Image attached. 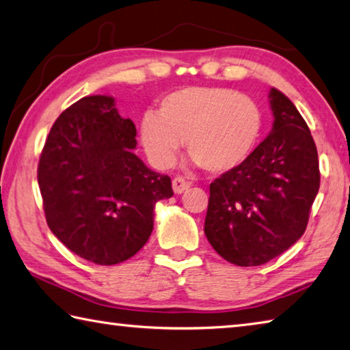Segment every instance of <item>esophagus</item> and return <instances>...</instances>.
<instances>
[{
	"mask_svg": "<svg viewBox=\"0 0 350 350\" xmlns=\"http://www.w3.org/2000/svg\"><path fill=\"white\" fill-rule=\"evenodd\" d=\"M189 185H191V183L187 182L183 177H174L173 179V189L176 194H182L185 189L189 188Z\"/></svg>",
	"mask_w": 350,
	"mask_h": 350,
	"instance_id": "1",
	"label": "esophagus"
}]
</instances>
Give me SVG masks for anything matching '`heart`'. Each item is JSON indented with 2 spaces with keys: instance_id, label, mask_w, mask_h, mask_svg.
Returning a JSON list of instances; mask_svg holds the SVG:
<instances>
[{
  "instance_id": "1",
  "label": "heart",
  "mask_w": 350,
  "mask_h": 350,
  "mask_svg": "<svg viewBox=\"0 0 350 350\" xmlns=\"http://www.w3.org/2000/svg\"><path fill=\"white\" fill-rule=\"evenodd\" d=\"M262 131L258 105L221 87H188L165 96L156 113H145L141 139L156 168L173 163L183 139L188 156L209 174L236 170Z\"/></svg>"
}]
</instances>
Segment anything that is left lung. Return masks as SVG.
Here are the masks:
<instances>
[{
  "mask_svg": "<svg viewBox=\"0 0 350 350\" xmlns=\"http://www.w3.org/2000/svg\"><path fill=\"white\" fill-rule=\"evenodd\" d=\"M272 130L236 170L209 185L205 236L219 256L258 266L306 231L320 188L319 153L295 105L271 88Z\"/></svg>",
  "mask_w": 350,
  "mask_h": 350,
  "instance_id": "left-lung-1",
  "label": "left lung"
}]
</instances>
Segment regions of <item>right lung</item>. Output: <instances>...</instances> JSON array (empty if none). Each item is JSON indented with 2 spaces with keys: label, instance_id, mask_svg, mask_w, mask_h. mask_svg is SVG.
Here are the masks:
<instances>
[{
  "label": "right lung",
  "instance_id": "add662e5",
  "mask_svg": "<svg viewBox=\"0 0 350 350\" xmlns=\"http://www.w3.org/2000/svg\"><path fill=\"white\" fill-rule=\"evenodd\" d=\"M136 126L111 96H85L55 120L38 165L52 232L96 265L125 262L147 243L171 179L135 154Z\"/></svg>",
  "mask_w": 350,
  "mask_h": 350
}]
</instances>
